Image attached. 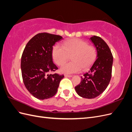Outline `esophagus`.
<instances>
[{
    "label": "esophagus",
    "instance_id": "1",
    "mask_svg": "<svg viewBox=\"0 0 132 132\" xmlns=\"http://www.w3.org/2000/svg\"><path fill=\"white\" fill-rule=\"evenodd\" d=\"M64 77H65V78H70V77H72V75H68V74H65V75H64Z\"/></svg>",
    "mask_w": 132,
    "mask_h": 132
}]
</instances>
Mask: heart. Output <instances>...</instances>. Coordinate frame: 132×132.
<instances>
[{
    "label": "heart",
    "instance_id": "b5f03b06",
    "mask_svg": "<svg viewBox=\"0 0 132 132\" xmlns=\"http://www.w3.org/2000/svg\"><path fill=\"white\" fill-rule=\"evenodd\" d=\"M54 62L62 65L71 58L72 61L65 64L61 68V71L65 74H73L87 69L96 58L94 48L81 39L73 38L66 41L61 47L55 45L52 50Z\"/></svg>",
    "mask_w": 132,
    "mask_h": 132
}]
</instances>
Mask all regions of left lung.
I'll list each match as a JSON object with an SVG mask.
<instances>
[{
    "mask_svg": "<svg viewBox=\"0 0 132 132\" xmlns=\"http://www.w3.org/2000/svg\"><path fill=\"white\" fill-rule=\"evenodd\" d=\"M96 51V58L88 72L75 87L77 93L83 98H94L101 95L109 85L111 78L113 57L109 47L100 37L90 38Z\"/></svg>",
    "mask_w": 132,
    "mask_h": 132,
    "instance_id": "8db88e82",
    "label": "left lung"
}]
</instances>
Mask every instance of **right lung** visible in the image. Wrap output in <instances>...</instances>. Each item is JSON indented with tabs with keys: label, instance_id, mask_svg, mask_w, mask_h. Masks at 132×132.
<instances>
[{
	"label": "right lung",
	"instance_id": "1",
	"mask_svg": "<svg viewBox=\"0 0 132 132\" xmlns=\"http://www.w3.org/2000/svg\"><path fill=\"white\" fill-rule=\"evenodd\" d=\"M61 36L40 33L28 42L21 57V69L27 90L36 98L45 100L57 92L63 75L50 74L58 69L53 62V46L63 39Z\"/></svg>",
	"mask_w": 132,
	"mask_h": 132
}]
</instances>
